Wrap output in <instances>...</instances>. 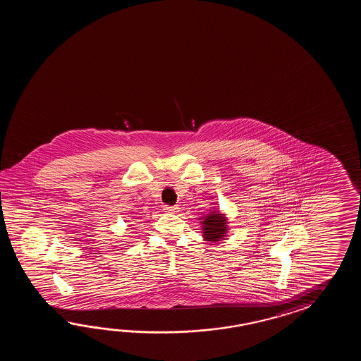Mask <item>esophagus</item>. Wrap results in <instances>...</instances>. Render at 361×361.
Listing matches in <instances>:
<instances>
[{"instance_id": "1", "label": "esophagus", "mask_w": 361, "mask_h": 361, "mask_svg": "<svg viewBox=\"0 0 361 361\" xmlns=\"http://www.w3.org/2000/svg\"><path fill=\"white\" fill-rule=\"evenodd\" d=\"M164 210H165L166 213H170V214H176V213L179 212V207H170V205H164Z\"/></svg>"}]
</instances>
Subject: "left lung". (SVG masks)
I'll use <instances>...</instances> for the list:
<instances>
[{
  "label": "left lung",
  "mask_w": 361,
  "mask_h": 361,
  "mask_svg": "<svg viewBox=\"0 0 361 361\" xmlns=\"http://www.w3.org/2000/svg\"><path fill=\"white\" fill-rule=\"evenodd\" d=\"M227 219L222 214H218L216 212L212 214L207 215L202 222V231H204V238L215 243L221 241L226 233H227Z\"/></svg>",
  "instance_id": "1"
}]
</instances>
